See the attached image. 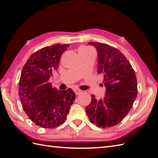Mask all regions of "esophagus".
Segmentation results:
<instances>
[{"label": "esophagus", "mask_w": 158, "mask_h": 158, "mask_svg": "<svg viewBox=\"0 0 158 158\" xmlns=\"http://www.w3.org/2000/svg\"><path fill=\"white\" fill-rule=\"evenodd\" d=\"M75 92L76 94V95H79V94H80L82 92V91H81V90L79 89H75Z\"/></svg>", "instance_id": "34e87169"}]
</instances>
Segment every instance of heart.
Instances as JSON below:
<instances>
[{"label": "heart", "mask_w": 158, "mask_h": 158, "mask_svg": "<svg viewBox=\"0 0 158 158\" xmlns=\"http://www.w3.org/2000/svg\"><path fill=\"white\" fill-rule=\"evenodd\" d=\"M92 50L91 48H88V47H85V46H81L80 47L79 49V52H83V51H91Z\"/></svg>", "instance_id": "obj_1"}]
</instances>
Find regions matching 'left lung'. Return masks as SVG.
Instances as JSON below:
<instances>
[{
    "mask_svg": "<svg viewBox=\"0 0 158 158\" xmlns=\"http://www.w3.org/2000/svg\"><path fill=\"white\" fill-rule=\"evenodd\" d=\"M98 52L97 73L104 77L105 96L92 101L85 111L90 122L102 128L120 123L132 107L138 94L135 72L123 53L105 43L89 42Z\"/></svg>",
    "mask_w": 158,
    "mask_h": 158,
    "instance_id": "1",
    "label": "left lung"
}]
</instances>
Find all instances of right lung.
<instances>
[{"label":"right lung","instance_id":"right-lung-1","mask_svg":"<svg viewBox=\"0 0 158 158\" xmlns=\"http://www.w3.org/2000/svg\"><path fill=\"white\" fill-rule=\"evenodd\" d=\"M69 46L56 44L38 50L26 62L20 76L19 96L23 109L32 122L44 128H53L64 122L76 98L70 88L57 90L49 82Z\"/></svg>","mask_w":158,"mask_h":158}]
</instances>
